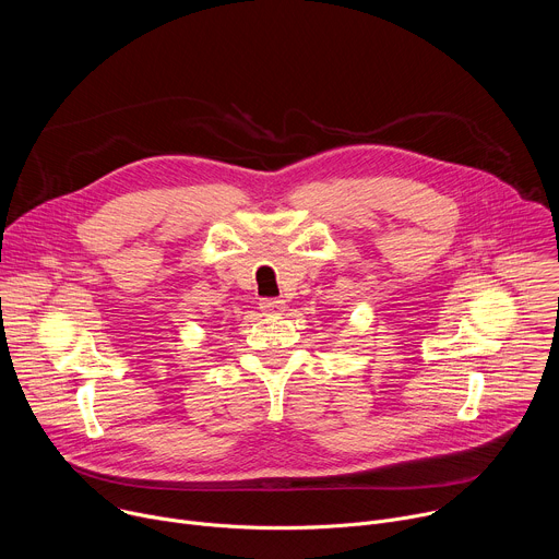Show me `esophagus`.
I'll use <instances>...</instances> for the list:
<instances>
[{
	"label": "esophagus",
	"instance_id": "esophagus-1",
	"mask_svg": "<svg viewBox=\"0 0 559 559\" xmlns=\"http://www.w3.org/2000/svg\"><path fill=\"white\" fill-rule=\"evenodd\" d=\"M261 309L265 311V313H270V316H276V313H281V311H285V302L281 300V298H261Z\"/></svg>",
	"mask_w": 559,
	"mask_h": 559
}]
</instances>
